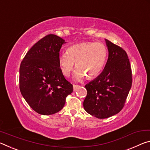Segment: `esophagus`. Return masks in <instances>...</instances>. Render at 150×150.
<instances>
[{
	"mask_svg": "<svg viewBox=\"0 0 150 150\" xmlns=\"http://www.w3.org/2000/svg\"><path fill=\"white\" fill-rule=\"evenodd\" d=\"M73 88H74V91H76V90L78 89V88H79V86L74 84V85H73Z\"/></svg>",
	"mask_w": 150,
	"mask_h": 150,
	"instance_id": "34e87169",
	"label": "esophagus"
}]
</instances>
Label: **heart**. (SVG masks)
<instances>
[{"label":"heart","mask_w":150,"mask_h":150,"mask_svg":"<svg viewBox=\"0 0 150 150\" xmlns=\"http://www.w3.org/2000/svg\"><path fill=\"white\" fill-rule=\"evenodd\" d=\"M108 48L104 44L84 42L70 46L66 52L58 55V64L65 76L72 70L74 62L76 70L74 74L76 80H81L86 76L92 79L102 72L106 62Z\"/></svg>","instance_id":"b5f03b06"}]
</instances>
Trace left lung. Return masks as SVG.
I'll use <instances>...</instances> for the list:
<instances>
[{
  "label": "left lung",
  "mask_w": 150,
  "mask_h": 150,
  "mask_svg": "<svg viewBox=\"0 0 150 150\" xmlns=\"http://www.w3.org/2000/svg\"><path fill=\"white\" fill-rule=\"evenodd\" d=\"M108 58L98 76L85 86L87 90L83 106L88 114L104 119L123 108L132 87L129 60L126 51L105 39Z\"/></svg>",
  "instance_id": "8db88e82"
}]
</instances>
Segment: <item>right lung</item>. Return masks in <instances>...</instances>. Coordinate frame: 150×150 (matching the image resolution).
<instances>
[{"label":"right lung","instance_id":"add662e5","mask_svg":"<svg viewBox=\"0 0 150 150\" xmlns=\"http://www.w3.org/2000/svg\"><path fill=\"white\" fill-rule=\"evenodd\" d=\"M65 40L48 34L38 41L20 66V90L34 111L51 115L63 108L73 86L65 79L58 64L59 52Z\"/></svg>","mask_w":150,"mask_h":150}]
</instances>
